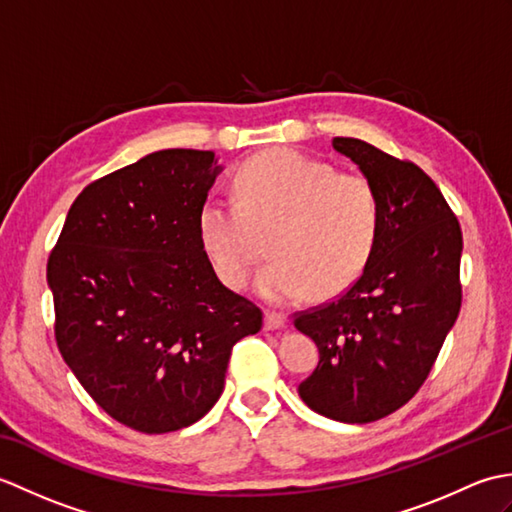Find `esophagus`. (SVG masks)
Segmentation results:
<instances>
[{
  "instance_id": "34e87169",
  "label": "esophagus",
  "mask_w": 512,
  "mask_h": 512,
  "mask_svg": "<svg viewBox=\"0 0 512 512\" xmlns=\"http://www.w3.org/2000/svg\"><path fill=\"white\" fill-rule=\"evenodd\" d=\"M286 325V314L284 312H275V310H268L264 314V328L266 330H279Z\"/></svg>"
}]
</instances>
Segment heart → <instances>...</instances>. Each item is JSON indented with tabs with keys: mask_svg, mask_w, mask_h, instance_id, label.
<instances>
[{
	"mask_svg": "<svg viewBox=\"0 0 512 512\" xmlns=\"http://www.w3.org/2000/svg\"><path fill=\"white\" fill-rule=\"evenodd\" d=\"M235 200L209 198L198 215L200 242L226 286L242 288L270 235L273 259L255 290L297 301L317 286L332 295L363 273L380 231V198L363 173H339L295 149H270L237 169Z\"/></svg>",
	"mask_w": 512,
	"mask_h": 512,
	"instance_id": "heart-1",
	"label": "heart"
}]
</instances>
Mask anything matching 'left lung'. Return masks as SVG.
I'll return each instance as SVG.
<instances>
[{"mask_svg": "<svg viewBox=\"0 0 512 512\" xmlns=\"http://www.w3.org/2000/svg\"><path fill=\"white\" fill-rule=\"evenodd\" d=\"M332 147L374 182L380 231L361 277L328 306L299 312L319 365L297 387L330 420L365 424L420 389L462 306V231L427 173L358 138Z\"/></svg>", "mask_w": 512, "mask_h": 512, "instance_id": "obj_1", "label": "left lung"}]
</instances>
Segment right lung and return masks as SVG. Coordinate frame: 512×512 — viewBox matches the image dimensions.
I'll return each mask as SVG.
<instances>
[{
  "instance_id": "add662e5",
  "label": "right lung",
  "mask_w": 512,
  "mask_h": 512,
  "mask_svg": "<svg viewBox=\"0 0 512 512\" xmlns=\"http://www.w3.org/2000/svg\"><path fill=\"white\" fill-rule=\"evenodd\" d=\"M222 165L162 149L92 182L48 259L59 352L103 411L143 433L189 427L222 396L262 310L228 290L198 215Z\"/></svg>"
}]
</instances>
